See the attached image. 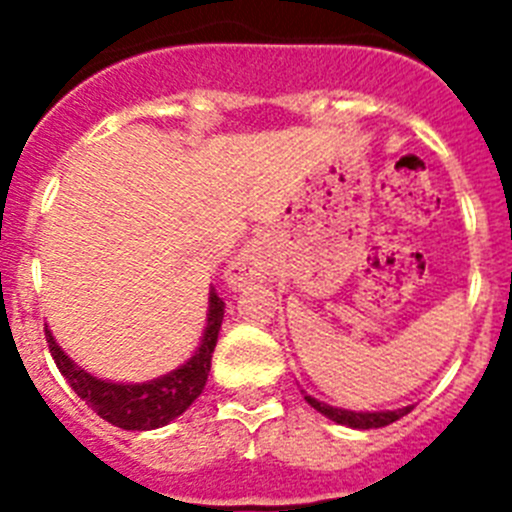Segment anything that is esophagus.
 <instances>
[{"label":"esophagus","mask_w":512,"mask_h":512,"mask_svg":"<svg viewBox=\"0 0 512 512\" xmlns=\"http://www.w3.org/2000/svg\"><path fill=\"white\" fill-rule=\"evenodd\" d=\"M266 274V253L261 241H251L238 259L230 264L228 269V282L233 287H246V284L256 282Z\"/></svg>","instance_id":"esophagus-1"}]
</instances>
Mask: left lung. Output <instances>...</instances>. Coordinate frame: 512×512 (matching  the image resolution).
<instances>
[{
  "label": "left lung",
  "instance_id": "left-lung-1",
  "mask_svg": "<svg viewBox=\"0 0 512 512\" xmlns=\"http://www.w3.org/2000/svg\"><path fill=\"white\" fill-rule=\"evenodd\" d=\"M307 405L315 408L318 413H323L325 418L336 420V423L348 425V428H359V431H366V428H384V425L395 423L400 420L402 415H408L410 408H400V410H387V413H354V410H341V408H330L325 402H318L315 397L305 395Z\"/></svg>",
  "mask_w": 512,
  "mask_h": 512
}]
</instances>
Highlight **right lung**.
<instances>
[{
  "label": "right lung",
  "instance_id": "obj_1",
  "mask_svg": "<svg viewBox=\"0 0 512 512\" xmlns=\"http://www.w3.org/2000/svg\"><path fill=\"white\" fill-rule=\"evenodd\" d=\"M223 310V297H217V292L212 289L210 315H207L205 336H202L197 354L187 364L179 366L176 372L146 384L102 382V379L87 374L81 366H76L69 356L63 354L48 328H45V341H48V348H51L58 372L66 377L71 390L87 402L99 418L117 425L122 431H153V428H161V425L179 418L205 390L212 351H215L217 333H220V325H223Z\"/></svg>",
  "mask_w": 512,
  "mask_h": 512
}]
</instances>
